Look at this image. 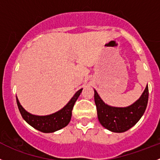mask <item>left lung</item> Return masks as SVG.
Listing matches in <instances>:
<instances>
[{"label":"left lung","instance_id":"8db88e82","mask_svg":"<svg viewBox=\"0 0 160 160\" xmlns=\"http://www.w3.org/2000/svg\"><path fill=\"white\" fill-rule=\"evenodd\" d=\"M95 102L101 125L114 132L129 130L144 114L148 101V87L146 86L138 100L126 107H114L106 104L95 90Z\"/></svg>","mask_w":160,"mask_h":160}]
</instances>
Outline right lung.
<instances>
[{
  "label": "right lung",
  "mask_w": 160,
  "mask_h": 160,
  "mask_svg": "<svg viewBox=\"0 0 160 160\" xmlns=\"http://www.w3.org/2000/svg\"><path fill=\"white\" fill-rule=\"evenodd\" d=\"M83 88L76 92L69 102L62 110L50 115L38 116L31 114L26 111L24 108L20 105L17 97H16V102L22 117L30 125L40 132H53L65 127L69 123L72 117V110Z\"/></svg>",
  "instance_id": "1"
}]
</instances>
